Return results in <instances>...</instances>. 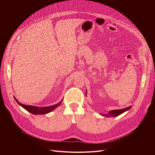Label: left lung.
<instances>
[{"label":"left lung","mask_w":155,"mask_h":155,"mask_svg":"<svg viewBox=\"0 0 155 155\" xmlns=\"http://www.w3.org/2000/svg\"><path fill=\"white\" fill-rule=\"evenodd\" d=\"M86 93L87 92H86ZM132 107V106H129L123 109H118V110H110L107 114H100L101 115L105 117H116L121 114H122L123 113L127 111L129 109H130V108Z\"/></svg>","instance_id":"obj_1"}]
</instances>
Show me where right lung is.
<instances>
[{
    "instance_id": "right-lung-1",
    "label": "right lung",
    "mask_w": 155,
    "mask_h": 155,
    "mask_svg": "<svg viewBox=\"0 0 155 155\" xmlns=\"http://www.w3.org/2000/svg\"><path fill=\"white\" fill-rule=\"evenodd\" d=\"M15 101H16V102L23 108H25V110H26L27 111H28L29 112L34 114V115H44V114H48L50 112H51L53 110H54L55 108H56L58 107H59L63 99L60 102L53 105H50V106H47V107H37V106H33V105H25L20 103L16 98L15 97H14Z\"/></svg>"
}]
</instances>
